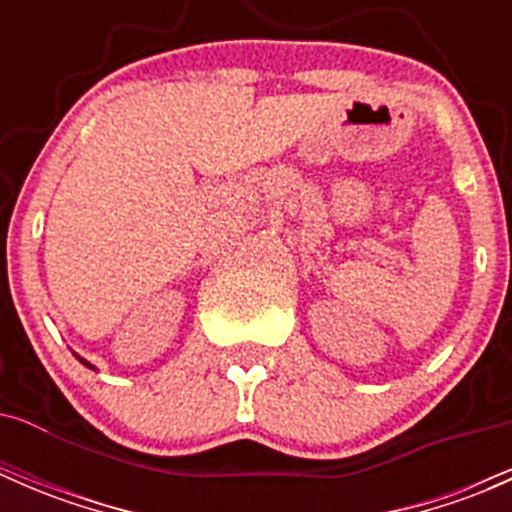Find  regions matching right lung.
Returning <instances> with one entry per match:
<instances>
[{
  "mask_svg": "<svg viewBox=\"0 0 512 512\" xmlns=\"http://www.w3.org/2000/svg\"><path fill=\"white\" fill-rule=\"evenodd\" d=\"M76 359H79V361H81V364H86V366H89V369H94V366H91V364H89V361H86V359H81V356H79V354H76Z\"/></svg>",
  "mask_w": 512,
  "mask_h": 512,
  "instance_id": "add662e5",
  "label": "right lung"
}]
</instances>
